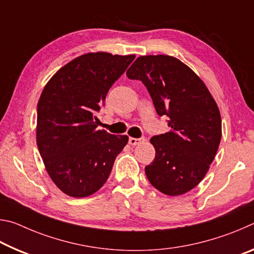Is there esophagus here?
Masks as SVG:
<instances>
[{"label":"esophagus","instance_id":"obj_1","mask_svg":"<svg viewBox=\"0 0 254 254\" xmlns=\"http://www.w3.org/2000/svg\"><path fill=\"white\" fill-rule=\"evenodd\" d=\"M144 141H145L144 136H141V137H139V139H136V137H128V144H131V145L141 144V143H143Z\"/></svg>","mask_w":254,"mask_h":254}]
</instances>
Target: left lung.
Listing matches in <instances>:
<instances>
[{
    "mask_svg": "<svg viewBox=\"0 0 254 254\" xmlns=\"http://www.w3.org/2000/svg\"><path fill=\"white\" fill-rule=\"evenodd\" d=\"M141 80L159 117L169 118L170 131L151 137L154 160L145 167L153 187L169 196L198 185L213 162L222 136L218 107L201 79L170 56H142L127 71Z\"/></svg>",
    "mask_w": 254,
    "mask_h": 254,
    "instance_id": "obj_1",
    "label": "left lung"
}]
</instances>
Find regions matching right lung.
I'll return each instance as SVG.
<instances>
[{"label":"right lung","mask_w":254,"mask_h":254,"mask_svg":"<svg viewBox=\"0 0 254 254\" xmlns=\"http://www.w3.org/2000/svg\"><path fill=\"white\" fill-rule=\"evenodd\" d=\"M134 58L86 54L45 86L37 109V144L50 178L65 194L79 198L97 191L127 143V135L98 130L95 113Z\"/></svg>","instance_id":"obj_1"}]
</instances>
